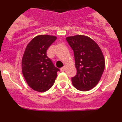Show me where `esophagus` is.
Instances as JSON below:
<instances>
[{"mask_svg": "<svg viewBox=\"0 0 122 122\" xmlns=\"http://www.w3.org/2000/svg\"><path fill=\"white\" fill-rule=\"evenodd\" d=\"M65 69H66V67H65V66H64L63 67H62V68H60V71H62V72H63L65 70Z\"/></svg>", "mask_w": 122, "mask_h": 122, "instance_id": "34e87169", "label": "esophagus"}]
</instances>
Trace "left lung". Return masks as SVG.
<instances>
[{"label":"left lung","mask_w":122,"mask_h":122,"mask_svg":"<svg viewBox=\"0 0 122 122\" xmlns=\"http://www.w3.org/2000/svg\"><path fill=\"white\" fill-rule=\"evenodd\" d=\"M73 50L77 73L71 78L73 85L81 91H88L100 81L105 67L103 52L95 41L84 35L66 37Z\"/></svg>","instance_id":"left-lung-1"}]
</instances>
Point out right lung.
Listing matches in <instances>:
<instances>
[{
	"label": "right lung",
	"mask_w": 122,
	"mask_h": 122,
	"mask_svg": "<svg viewBox=\"0 0 122 122\" xmlns=\"http://www.w3.org/2000/svg\"><path fill=\"white\" fill-rule=\"evenodd\" d=\"M56 39V36L52 35H38L25 49L22 59V74L29 87L35 91L44 92L49 90L60 71L46 54Z\"/></svg>",
	"instance_id": "obj_1"
}]
</instances>
